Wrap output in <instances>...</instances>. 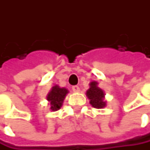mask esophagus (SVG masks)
I'll use <instances>...</instances> for the list:
<instances>
[{
    "label": "esophagus",
    "mask_w": 150,
    "mask_h": 150,
    "mask_svg": "<svg viewBox=\"0 0 150 150\" xmlns=\"http://www.w3.org/2000/svg\"><path fill=\"white\" fill-rule=\"evenodd\" d=\"M72 90L74 93H78L80 91V88H79V86H77V85H74V86H72Z\"/></svg>",
    "instance_id": "obj_1"
}]
</instances>
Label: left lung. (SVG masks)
Instances as JSON below:
<instances>
[{
	"label": "left lung",
	"instance_id": "1",
	"mask_svg": "<svg viewBox=\"0 0 150 150\" xmlns=\"http://www.w3.org/2000/svg\"><path fill=\"white\" fill-rule=\"evenodd\" d=\"M86 95L90 99V103L91 105H93V107L97 109L105 107L106 103L103 101V91L98 87L96 82H92L90 83V88L86 92Z\"/></svg>",
	"mask_w": 150,
	"mask_h": 150
}]
</instances>
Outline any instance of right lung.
<instances>
[{"label": "right lung", "mask_w": 150, "mask_h": 150, "mask_svg": "<svg viewBox=\"0 0 150 150\" xmlns=\"http://www.w3.org/2000/svg\"><path fill=\"white\" fill-rule=\"evenodd\" d=\"M68 91L66 88H60L58 85H55L52 87V90L47 94V100L50 103V109L52 111H57L62 106L63 101Z\"/></svg>", "instance_id": "add662e5"}]
</instances>
